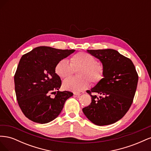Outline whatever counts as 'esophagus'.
<instances>
[{
	"mask_svg": "<svg viewBox=\"0 0 151 151\" xmlns=\"http://www.w3.org/2000/svg\"><path fill=\"white\" fill-rule=\"evenodd\" d=\"M83 93H84L83 91H81V92H74V94L76 95V96H79Z\"/></svg>",
	"mask_w": 151,
	"mask_h": 151,
	"instance_id": "obj_1",
	"label": "esophagus"
}]
</instances>
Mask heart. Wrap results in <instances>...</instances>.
I'll return each mask as SVG.
<instances>
[{
  "instance_id": "heart-1",
  "label": "heart",
  "mask_w": 151,
  "mask_h": 151,
  "mask_svg": "<svg viewBox=\"0 0 151 151\" xmlns=\"http://www.w3.org/2000/svg\"><path fill=\"white\" fill-rule=\"evenodd\" d=\"M77 72V78H69L63 83L65 89L74 91H83L88 88L89 81L93 84H98L104 76V66L101 63L96 62V58L89 53L78 52L70 58V63L66 59L59 61L55 67L57 75L62 79L70 76L73 69Z\"/></svg>"
}]
</instances>
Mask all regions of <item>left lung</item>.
I'll use <instances>...</instances> for the list:
<instances>
[{"label": "left lung", "instance_id": "obj_1", "mask_svg": "<svg viewBox=\"0 0 151 151\" xmlns=\"http://www.w3.org/2000/svg\"><path fill=\"white\" fill-rule=\"evenodd\" d=\"M88 52L99 59L104 72V78L86 91L91 96V103L83 111L95 125H110L122 118L130 108L137 86L138 74L130 59L115 50H88Z\"/></svg>", "mask_w": 151, "mask_h": 151}]
</instances>
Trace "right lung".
Segmentation results:
<instances>
[{
    "mask_svg": "<svg viewBox=\"0 0 151 151\" xmlns=\"http://www.w3.org/2000/svg\"><path fill=\"white\" fill-rule=\"evenodd\" d=\"M74 52L39 47L22 56L14 75L15 92L22 112L30 120L39 123L53 120L72 96L70 91H59L62 81L55 67Z\"/></svg>",
    "mask_w": 151,
    "mask_h": 151,
    "instance_id": "right-lung-1",
    "label": "right lung"
}]
</instances>
